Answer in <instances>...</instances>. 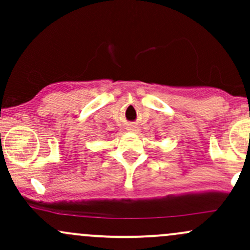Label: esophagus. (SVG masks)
Wrapping results in <instances>:
<instances>
[{
    "mask_svg": "<svg viewBox=\"0 0 250 250\" xmlns=\"http://www.w3.org/2000/svg\"><path fill=\"white\" fill-rule=\"evenodd\" d=\"M129 128H130L131 130H134V131H137V130H139V127H137L136 125H129Z\"/></svg>",
    "mask_w": 250,
    "mask_h": 250,
    "instance_id": "obj_1",
    "label": "esophagus"
}]
</instances>
